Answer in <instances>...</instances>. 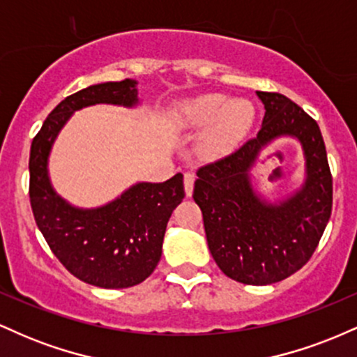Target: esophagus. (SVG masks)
Masks as SVG:
<instances>
[{
	"mask_svg": "<svg viewBox=\"0 0 357 357\" xmlns=\"http://www.w3.org/2000/svg\"><path fill=\"white\" fill-rule=\"evenodd\" d=\"M192 188H195V174L188 171V173H184V192H186V196L192 195Z\"/></svg>",
	"mask_w": 357,
	"mask_h": 357,
	"instance_id": "obj_1",
	"label": "esophagus"
}]
</instances>
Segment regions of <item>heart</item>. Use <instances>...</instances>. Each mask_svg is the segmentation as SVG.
<instances>
[{"label": "heart", "instance_id": "heart-1", "mask_svg": "<svg viewBox=\"0 0 357 357\" xmlns=\"http://www.w3.org/2000/svg\"><path fill=\"white\" fill-rule=\"evenodd\" d=\"M179 117L184 126L192 129L211 124L204 147L208 153L220 154L247 134L253 122V107L245 99L227 102L218 93H206L181 104Z\"/></svg>", "mask_w": 357, "mask_h": 357}]
</instances>
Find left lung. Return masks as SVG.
<instances>
[{
  "mask_svg": "<svg viewBox=\"0 0 357 357\" xmlns=\"http://www.w3.org/2000/svg\"><path fill=\"white\" fill-rule=\"evenodd\" d=\"M257 96L265 105L258 134L199 167L192 198L221 272L241 284L268 285L301 270L317 248L333 211V174L317 122L282 93ZM280 135L301 141L307 178L301 192L270 205L255 195L248 171L259 151Z\"/></svg>",
  "mask_w": 357,
  "mask_h": 357,
  "instance_id": "1",
  "label": "left lung"
}]
</instances>
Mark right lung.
I'll return each instance as SVG.
<instances>
[{"label": "right lung", "mask_w": 357, "mask_h": 357, "mask_svg": "<svg viewBox=\"0 0 357 357\" xmlns=\"http://www.w3.org/2000/svg\"><path fill=\"white\" fill-rule=\"evenodd\" d=\"M93 104H137L136 80L90 85L52 110L31 142L30 203L53 255L73 277L102 289H127L144 282L161 260L167 221L184 198L183 174L139 183L96 210L63 202L48 181V154L72 114Z\"/></svg>", "instance_id": "right-lung-1"}]
</instances>
